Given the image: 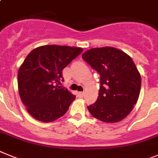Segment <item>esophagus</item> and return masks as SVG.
Segmentation results:
<instances>
[{"mask_svg":"<svg viewBox=\"0 0 158 158\" xmlns=\"http://www.w3.org/2000/svg\"><path fill=\"white\" fill-rule=\"evenodd\" d=\"M84 94H85L84 91H81V92H79V94H80L81 96H83L84 95Z\"/></svg>","mask_w":158,"mask_h":158,"instance_id":"esophagus-1","label":"esophagus"}]
</instances>
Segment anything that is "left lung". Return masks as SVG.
Wrapping results in <instances>:
<instances>
[{
    "instance_id": "left-lung-1",
    "label": "left lung",
    "mask_w": 158,
    "mask_h": 158,
    "mask_svg": "<svg viewBox=\"0 0 158 158\" xmlns=\"http://www.w3.org/2000/svg\"><path fill=\"white\" fill-rule=\"evenodd\" d=\"M82 57L100 75L98 97L87 106L90 113L105 123L123 120L136 104L142 84L131 57L111 47L90 49Z\"/></svg>"
}]
</instances>
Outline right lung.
<instances>
[{
  "label": "right lung",
  "instance_id": "1",
  "mask_svg": "<svg viewBox=\"0 0 158 158\" xmlns=\"http://www.w3.org/2000/svg\"><path fill=\"white\" fill-rule=\"evenodd\" d=\"M83 51L75 47L44 45L27 56L18 71V90L34 118L48 123L68 111L75 96L59 83L64 81L63 70Z\"/></svg>",
  "mask_w": 158,
  "mask_h": 158
}]
</instances>
